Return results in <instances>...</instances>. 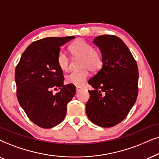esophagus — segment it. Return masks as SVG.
Returning a JSON list of instances; mask_svg holds the SVG:
<instances>
[{
    "label": "esophagus",
    "mask_w": 159,
    "mask_h": 159,
    "mask_svg": "<svg viewBox=\"0 0 159 159\" xmlns=\"http://www.w3.org/2000/svg\"><path fill=\"white\" fill-rule=\"evenodd\" d=\"M82 89V87L81 86H76V92H80Z\"/></svg>",
    "instance_id": "1"
}]
</instances>
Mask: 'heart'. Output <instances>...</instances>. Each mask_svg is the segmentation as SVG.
<instances>
[{
	"label": "heart",
	"instance_id": "obj_1",
	"mask_svg": "<svg viewBox=\"0 0 159 159\" xmlns=\"http://www.w3.org/2000/svg\"><path fill=\"white\" fill-rule=\"evenodd\" d=\"M69 49L75 58H81V70L71 72L65 77L67 84L79 86L83 84L89 76V70L92 72H97L101 68L103 64L102 55L99 51L94 49V47L86 43L84 40L78 39L70 46ZM58 66L63 71L69 69L70 60L66 53L60 51L57 57Z\"/></svg>",
	"mask_w": 159,
	"mask_h": 159
}]
</instances>
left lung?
Listing matches in <instances>:
<instances>
[{
    "label": "left lung",
    "instance_id": "1",
    "mask_svg": "<svg viewBox=\"0 0 159 159\" xmlns=\"http://www.w3.org/2000/svg\"><path fill=\"white\" fill-rule=\"evenodd\" d=\"M102 55L103 64L88 83L89 99L86 112L93 124L112 127L126 117L138 94V67L124 42L116 35H102L93 41Z\"/></svg>",
    "mask_w": 159,
    "mask_h": 159
}]
</instances>
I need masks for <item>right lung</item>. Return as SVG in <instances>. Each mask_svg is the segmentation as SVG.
Masks as SVG:
<instances>
[{
    "instance_id": "right-lung-1",
    "label": "right lung",
    "mask_w": 159,
    "mask_h": 159,
    "mask_svg": "<svg viewBox=\"0 0 159 159\" xmlns=\"http://www.w3.org/2000/svg\"><path fill=\"white\" fill-rule=\"evenodd\" d=\"M73 39L49 37L33 42L16 67L19 102L30 119L41 128L60 124L66 116L67 103L75 94L73 85H64L62 70L57 62L60 46ZM57 88L60 91L53 94L52 89Z\"/></svg>"
}]
</instances>
